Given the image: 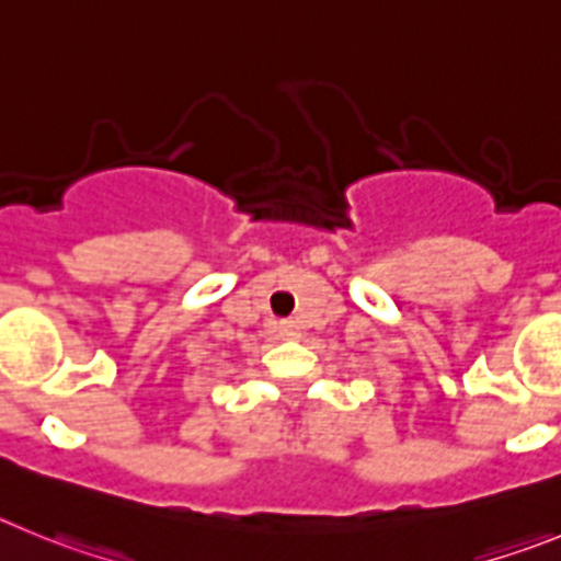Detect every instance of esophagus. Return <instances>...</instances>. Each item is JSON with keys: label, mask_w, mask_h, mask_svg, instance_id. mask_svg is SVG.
Wrapping results in <instances>:
<instances>
[{"label": "esophagus", "mask_w": 561, "mask_h": 561, "mask_svg": "<svg viewBox=\"0 0 561 561\" xmlns=\"http://www.w3.org/2000/svg\"><path fill=\"white\" fill-rule=\"evenodd\" d=\"M279 335L296 337V335H299V324H296V321H282V324H279Z\"/></svg>", "instance_id": "esophagus-1"}]
</instances>
